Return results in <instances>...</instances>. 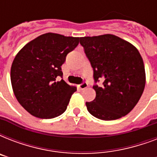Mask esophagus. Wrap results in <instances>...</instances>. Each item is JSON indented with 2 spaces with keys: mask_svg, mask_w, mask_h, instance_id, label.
<instances>
[{
  "mask_svg": "<svg viewBox=\"0 0 157 157\" xmlns=\"http://www.w3.org/2000/svg\"><path fill=\"white\" fill-rule=\"evenodd\" d=\"M88 87V84L87 82H83V83H81V85H79V88L81 89V90H83L85 89H86Z\"/></svg>",
  "mask_w": 157,
  "mask_h": 157,
  "instance_id": "esophagus-1",
  "label": "esophagus"
}]
</instances>
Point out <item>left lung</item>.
Masks as SVG:
<instances>
[{
	"label": "left lung",
	"mask_w": 157,
	"mask_h": 157,
	"mask_svg": "<svg viewBox=\"0 0 157 157\" xmlns=\"http://www.w3.org/2000/svg\"><path fill=\"white\" fill-rule=\"evenodd\" d=\"M94 70L96 97L86 102L92 116L103 121L127 115L141 98L146 84L144 64L139 50L131 43L112 34L80 37Z\"/></svg>",
	"instance_id": "left-lung-1"
}]
</instances>
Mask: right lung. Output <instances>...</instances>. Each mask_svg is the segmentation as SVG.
<instances>
[{
  "instance_id": "add662e5",
  "label": "right lung",
  "mask_w": 157,
  "mask_h": 157,
  "mask_svg": "<svg viewBox=\"0 0 157 157\" xmlns=\"http://www.w3.org/2000/svg\"><path fill=\"white\" fill-rule=\"evenodd\" d=\"M79 37L48 33L26 44L12 63L11 85L21 106L33 117L51 119L63 114L76 87L62 79L67 54Z\"/></svg>"
}]
</instances>
